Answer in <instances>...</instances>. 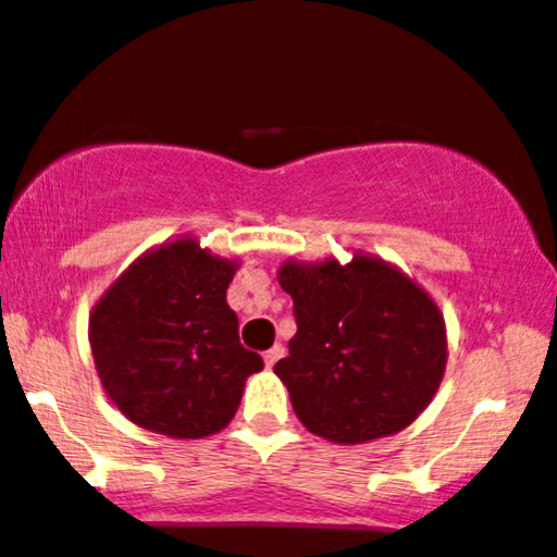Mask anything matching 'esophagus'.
I'll return each mask as SVG.
<instances>
[{"mask_svg":"<svg viewBox=\"0 0 557 557\" xmlns=\"http://www.w3.org/2000/svg\"><path fill=\"white\" fill-rule=\"evenodd\" d=\"M285 355V347L283 345H274V347H270V350L264 352V363H267V368H272L274 363H277L280 358H283Z\"/></svg>","mask_w":557,"mask_h":557,"instance_id":"34e87169","label":"esophagus"}]
</instances>
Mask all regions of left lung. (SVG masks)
I'll return each mask as SVG.
<instances>
[{"label": "left lung", "mask_w": 557, "mask_h": 557, "mask_svg": "<svg viewBox=\"0 0 557 557\" xmlns=\"http://www.w3.org/2000/svg\"><path fill=\"white\" fill-rule=\"evenodd\" d=\"M298 332L274 366L293 410L313 435L355 446L405 431L446 373V321L410 274L373 253L287 259Z\"/></svg>", "instance_id": "8db88e82"}]
</instances>
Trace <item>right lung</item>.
Returning <instances> with one entry per match:
<instances>
[{"instance_id":"1","label":"right lung","mask_w":557,"mask_h":557,"mask_svg":"<svg viewBox=\"0 0 557 557\" xmlns=\"http://www.w3.org/2000/svg\"><path fill=\"white\" fill-rule=\"evenodd\" d=\"M236 270L238 259L178 236L134 259L92 306L100 386L134 425L186 441L233 420L246 379L264 368L225 300Z\"/></svg>"}]
</instances>
